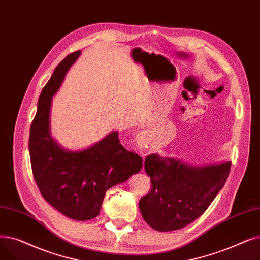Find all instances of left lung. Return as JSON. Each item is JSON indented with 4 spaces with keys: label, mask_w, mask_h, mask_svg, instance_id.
I'll use <instances>...</instances> for the list:
<instances>
[{
    "label": "left lung",
    "mask_w": 260,
    "mask_h": 260,
    "mask_svg": "<svg viewBox=\"0 0 260 260\" xmlns=\"http://www.w3.org/2000/svg\"><path fill=\"white\" fill-rule=\"evenodd\" d=\"M151 190L140 200L146 223L159 232L180 230L199 218L222 189L231 162L194 167L171 157L148 155Z\"/></svg>",
    "instance_id": "left-lung-1"
}]
</instances>
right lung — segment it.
Instances as JSON below:
<instances>
[{
    "mask_svg": "<svg viewBox=\"0 0 260 260\" xmlns=\"http://www.w3.org/2000/svg\"><path fill=\"white\" fill-rule=\"evenodd\" d=\"M80 51L68 55L55 69L38 101L29 132L32 176L42 197L64 216L85 221L98 216L106 191L127 181L143 158L123 148L116 131L82 151H67L49 134L52 97Z\"/></svg>",
    "mask_w": 260,
    "mask_h": 260,
    "instance_id": "obj_1",
    "label": "right lung"
}]
</instances>
